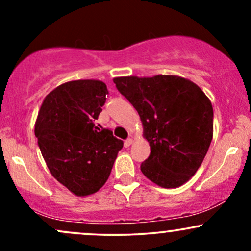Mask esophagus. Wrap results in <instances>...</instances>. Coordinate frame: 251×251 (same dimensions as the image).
Instances as JSON below:
<instances>
[{"instance_id":"1","label":"esophagus","mask_w":251,"mask_h":251,"mask_svg":"<svg viewBox=\"0 0 251 251\" xmlns=\"http://www.w3.org/2000/svg\"><path fill=\"white\" fill-rule=\"evenodd\" d=\"M125 148H128V146H131L132 144H133V139H132V138H128L127 140H125Z\"/></svg>"}]
</instances>
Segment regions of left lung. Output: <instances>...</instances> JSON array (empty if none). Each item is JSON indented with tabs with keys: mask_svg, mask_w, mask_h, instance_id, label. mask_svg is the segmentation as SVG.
Masks as SVG:
<instances>
[{
	"mask_svg": "<svg viewBox=\"0 0 251 251\" xmlns=\"http://www.w3.org/2000/svg\"><path fill=\"white\" fill-rule=\"evenodd\" d=\"M118 91L133 105L151 153L140 170L165 189L181 186L203 163L214 134V109L201 87L178 75L118 76Z\"/></svg>",
	"mask_w": 251,
	"mask_h": 251,
	"instance_id": "1",
	"label": "left lung"
}]
</instances>
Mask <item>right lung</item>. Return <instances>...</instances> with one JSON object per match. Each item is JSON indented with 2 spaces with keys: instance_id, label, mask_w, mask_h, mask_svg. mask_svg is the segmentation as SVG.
<instances>
[{
  "instance_id": "1",
  "label": "right lung",
  "mask_w": 251,
  "mask_h": 251,
  "mask_svg": "<svg viewBox=\"0 0 251 251\" xmlns=\"http://www.w3.org/2000/svg\"><path fill=\"white\" fill-rule=\"evenodd\" d=\"M108 93L100 80H72L43 99L35 122L43 159L51 176L77 197L106 183L124 142L96 127Z\"/></svg>"
}]
</instances>
